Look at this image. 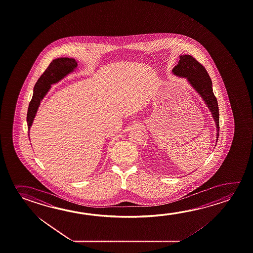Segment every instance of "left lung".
I'll list each match as a JSON object with an SVG mask.
<instances>
[{
	"instance_id": "obj_1",
	"label": "left lung",
	"mask_w": 253,
	"mask_h": 253,
	"mask_svg": "<svg viewBox=\"0 0 253 253\" xmlns=\"http://www.w3.org/2000/svg\"><path fill=\"white\" fill-rule=\"evenodd\" d=\"M172 72L175 76L186 78L191 86L202 97L205 103L207 104V107L210 109L212 118L215 122L217 142L219 131V107L217 99L212 91V83L207 70L191 55L183 54L180 55L178 64L172 70Z\"/></svg>"
}]
</instances>
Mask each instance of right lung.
Listing matches in <instances>:
<instances>
[{
	"label": "right lung",
	"mask_w": 253,
	"mask_h": 253,
	"mask_svg": "<svg viewBox=\"0 0 253 253\" xmlns=\"http://www.w3.org/2000/svg\"><path fill=\"white\" fill-rule=\"evenodd\" d=\"M77 67L78 62L75 59L68 57L54 59L53 62L50 63L49 66L46 68L44 73L41 76V78L38 79L37 83L34 85V95L32 100L30 101L26 117L28 126V136L30 128L33 125L41 101L49 90L51 84L57 83L61 79L66 77L67 75L73 72L77 69Z\"/></svg>",
	"instance_id": "obj_1"
}]
</instances>
